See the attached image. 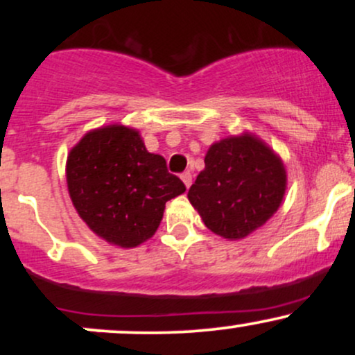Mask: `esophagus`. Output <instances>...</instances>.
Returning a JSON list of instances; mask_svg holds the SVG:
<instances>
[{"mask_svg": "<svg viewBox=\"0 0 355 355\" xmlns=\"http://www.w3.org/2000/svg\"><path fill=\"white\" fill-rule=\"evenodd\" d=\"M182 182L185 183L187 189H190V185H191V173H190V172L182 173Z\"/></svg>", "mask_w": 355, "mask_h": 355, "instance_id": "esophagus-1", "label": "esophagus"}]
</instances>
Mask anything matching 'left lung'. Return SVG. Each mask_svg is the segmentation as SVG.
Masks as SVG:
<instances>
[{
    "instance_id": "left-lung-1",
    "label": "left lung",
    "mask_w": 355,
    "mask_h": 355,
    "mask_svg": "<svg viewBox=\"0 0 355 355\" xmlns=\"http://www.w3.org/2000/svg\"><path fill=\"white\" fill-rule=\"evenodd\" d=\"M285 189L282 158L254 133L243 132L210 145L205 168L187 197L207 229L240 240L274 217Z\"/></svg>"
}]
</instances>
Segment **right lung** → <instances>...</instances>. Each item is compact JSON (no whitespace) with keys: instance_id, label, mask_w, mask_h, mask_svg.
Listing matches in <instances>:
<instances>
[{"instance_id":"add662e5","label":"right lung","mask_w":355,"mask_h":355,"mask_svg":"<svg viewBox=\"0 0 355 355\" xmlns=\"http://www.w3.org/2000/svg\"><path fill=\"white\" fill-rule=\"evenodd\" d=\"M67 185L88 229L121 248L152 239L165 203L185 191L165 158L145 148L140 132L118 123L89 130L73 146Z\"/></svg>"}]
</instances>
